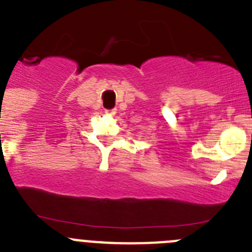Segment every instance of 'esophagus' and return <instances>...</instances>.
<instances>
[{"instance_id": "1", "label": "esophagus", "mask_w": 252, "mask_h": 252, "mask_svg": "<svg viewBox=\"0 0 252 252\" xmlns=\"http://www.w3.org/2000/svg\"><path fill=\"white\" fill-rule=\"evenodd\" d=\"M106 113H107V115L112 116V115H115V113H116V110H107Z\"/></svg>"}]
</instances>
